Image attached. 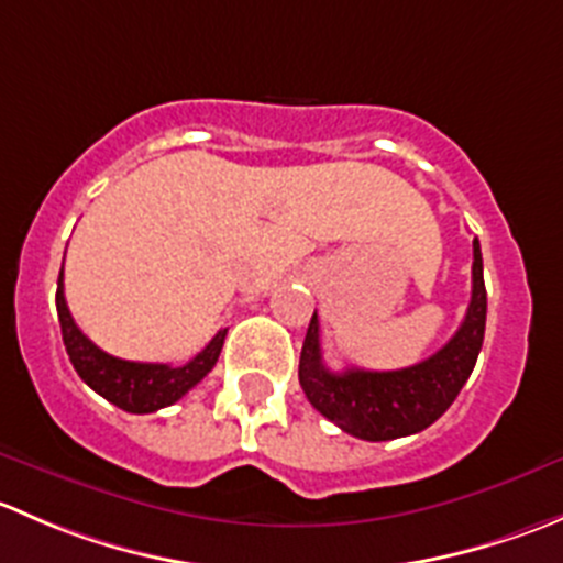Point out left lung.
<instances>
[{"label": "left lung", "mask_w": 563, "mask_h": 563, "mask_svg": "<svg viewBox=\"0 0 563 563\" xmlns=\"http://www.w3.org/2000/svg\"><path fill=\"white\" fill-rule=\"evenodd\" d=\"M487 291L482 277V250L474 240L471 302L463 323L444 349L402 371L334 373L323 365L318 316L310 318L299 356V384L329 422L362 441H391L430 428L468 382L485 340Z\"/></svg>", "instance_id": "8db88e82"}]
</instances>
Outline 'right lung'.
Wrapping results in <instances>:
<instances>
[{
  "instance_id": "right-lung-1",
  "label": "right lung",
  "mask_w": 563,
  "mask_h": 563,
  "mask_svg": "<svg viewBox=\"0 0 563 563\" xmlns=\"http://www.w3.org/2000/svg\"><path fill=\"white\" fill-rule=\"evenodd\" d=\"M56 313H59L62 340H65L67 356L73 367L100 397L119 406L130 413H152L157 408H166L187 395L218 362L220 349L229 329H220L201 354L192 356L187 365H155V362H128L119 356L106 354L103 349L92 343L73 321L70 310L65 302V283H56Z\"/></svg>"
}]
</instances>
